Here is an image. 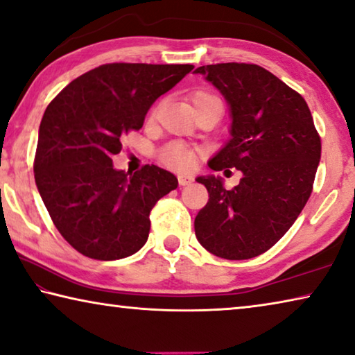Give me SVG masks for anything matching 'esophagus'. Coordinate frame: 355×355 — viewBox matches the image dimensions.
Masks as SVG:
<instances>
[{
  "instance_id": "34e87169",
  "label": "esophagus",
  "mask_w": 355,
  "mask_h": 355,
  "mask_svg": "<svg viewBox=\"0 0 355 355\" xmlns=\"http://www.w3.org/2000/svg\"><path fill=\"white\" fill-rule=\"evenodd\" d=\"M178 181H179V185H181V187H185V185H190L191 182H193V178L189 176V174H179Z\"/></svg>"
}]
</instances>
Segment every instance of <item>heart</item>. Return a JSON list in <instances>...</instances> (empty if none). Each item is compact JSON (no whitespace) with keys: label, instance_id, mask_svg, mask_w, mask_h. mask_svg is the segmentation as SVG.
Masks as SVG:
<instances>
[{"label":"heart","instance_id":"b5f03b06","mask_svg":"<svg viewBox=\"0 0 355 355\" xmlns=\"http://www.w3.org/2000/svg\"><path fill=\"white\" fill-rule=\"evenodd\" d=\"M191 101H193V105L196 107L205 102L218 101V98L207 91H196L193 92V96H191ZM196 153H198V150L195 148H190L181 141H173L170 144H166V146L160 150V160L168 166L185 171L190 170V168L195 165Z\"/></svg>","mask_w":355,"mask_h":355}]
</instances>
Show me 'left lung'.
Returning a JSON list of instances; mask_svg holds the SVG:
<instances>
[{
    "label": "left lung",
    "mask_w": 355,
    "mask_h": 355,
    "mask_svg": "<svg viewBox=\"0 0 355 355\" xmlns=\"http://www.w3.org/2000/svg\"><path fill=\"white\" fill-rule=\"evenodd\" d=\"M195 72L220 89L232 116L231 139L209 166L243 174L231 190L220 178H196L209 201L195 218V234L216 257L254 258L286 234L309 201L321 137L305 98L264 67L222 62Z\"/></svg>",
    "instance_id": "1"
}]
</instances>
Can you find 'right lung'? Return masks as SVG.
<instances>
[{
	"label": "right lung",
	"instance_id": "obj_1",
	"mask_svg": "<svg viewBox=\"0 0 355 355\" xmlns=\"http://www.w3.org/2000/svg\"><path fill=\"white\" fill-rule=\"evenodd\" d=\"M193 66L110 62L71 81L46 107L34 179L58 231L85 257L127 258L148 241L149 214L178 179L157 165L113 168L121 138L139 130L150 105Z\"/></svg>",
	"mask_w": 355,
	"mask_h": 355
}]
</instances>
